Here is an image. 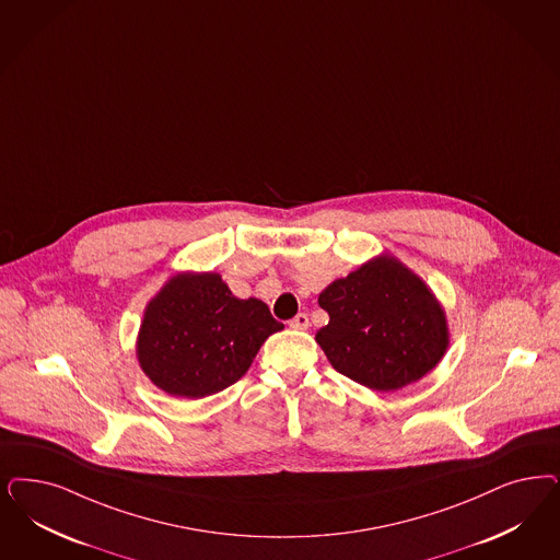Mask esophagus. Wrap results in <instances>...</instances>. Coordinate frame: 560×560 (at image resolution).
I'll return each instance as SVG.
<instances>
[{
    "instance_id": "1",
    "label": "esophagus",
    "mask_w": 560,
    "mask_h": 560,
    "mask_svg": "<svg viewBox=\"0 0 560 560\" xmlns=\"http://www.w3.org/2000/svg\"><path fill=\"white\" fill-rule=\"evenodd\" d=\"M290 327L295 328V330H306V328L310 327L308 314H306V312L295 314L290 320Z\"/></svg>"
}]
</instances>
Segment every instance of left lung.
I'll list each match as a JSON object with an SVG mask.
<instances>
[{
  "label": "left lung",
  "instance_id": "8db88e82",
  "mask_svg": "<svg viewBox=\"0 0 560 560\" xmlns=\"http://www.w3.org/2000/svg\"><path fill=\"white\" fill-rule=\"evenodd\" d=\"M328 325L316 343L330 366L374 390L420 381L448 346L444 312L424 281L381 256L337 279L318 298Z\"/></svg>",
  "mask_w": 560,
  "mask_h": 560
}]
</instances>
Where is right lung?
<instances>
[{"mask_svg":"<svg viewBox=\"0 0 560 560\" xmlns=\"http://www.w3.org/2000/svg\"><path fill=\"white\" fill-rule=\"evenodd\" d=\"M281 328L265 302L237 300L217 272L177 275L147 306L138 360L165 393L200 399L237 383Z\"/></svg>","mask_w":560,"mask_h":560,"instance_id":"right-lung-1","label":"right lung"}]
</instances>
